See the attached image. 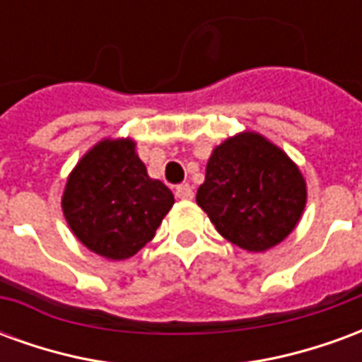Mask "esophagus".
<instances>
[{
  "instance_id": "obj_1",
  "label": "esophagus",
  "mask_w": 362,
  "mask_h": 362,
  "mask_svg": "<svg viewBox=\"0 0 362 362\" xmlns=\"http://www.w3.org/2000/svg\"><path fill=\"white\" fill-rule=\"evenodd\" d=\"M176 197L178 199H192L194 197V188L189 186V184H180V186H176Z\"/></svg>"
}]
</instances>
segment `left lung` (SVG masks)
<instances>
[{
	"label": "left lung",
	"instance_id": "left-lung-1",
	"mask_svg": "<svg viewBox=\"0 0 362 362\" xmlns=\"http://www.w3.org/2000/svg\"><path fill=\"white\" fill-rule=\"evenodd\" d=\"M196 199L228 243L264 252L295 228L306 184L279 147L244 132L213 151Z\"/></svg>",
	"mask_w": 362,
	"mask_h": 362
}]
</instances>
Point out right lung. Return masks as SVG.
I'll return each instance as SVG.
<instances>
[{
	"mask_svg": "<svg viewBox=\"0 0 362 362\" xmlns=\"http://www.w3.org/2000/svg\"><path fill=\"white\" fill-rule=\"evenodd\" d=\"M173 204V192L147 176L132 139L95 145L75 166L62 199L74 235L110 259L141 250Z\"/></svg>",
	"mask_w": 362,
	"mask_h": 362,
	"instance_id": "add662e5",
	"label": "right lung"
}]
</instances>
